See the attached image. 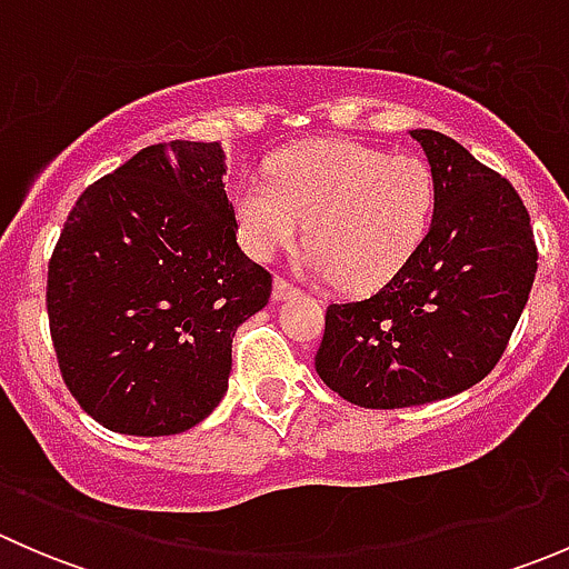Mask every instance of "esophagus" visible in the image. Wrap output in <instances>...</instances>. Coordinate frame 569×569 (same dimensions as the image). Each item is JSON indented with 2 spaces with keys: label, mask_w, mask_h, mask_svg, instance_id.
<instances>
[{
  "label": "esophagus",
  "mask_w": 569,
  "mask_h": 569,
  "mask_svg": "<svg viewBox=\"0 0 569 569\" xmlns=\"http://www.w3.org/2000/svg\"><path fill=\"white\" fill-rule=\"evenodd\" d=\"M297 291H300V289H297L295 283H289V280H286V278H280V274H278V278H274V286H272V297H274V300H289V297H295Z\"/></svg>",
  "instance_id": "esophagus-1"
}]
</instances>
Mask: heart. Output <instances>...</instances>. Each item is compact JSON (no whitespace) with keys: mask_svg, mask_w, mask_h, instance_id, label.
<instances>
[{"mask_svg":"<svg viewBox=\"0 0 569 569\" xmlns=\"http://www.w3.org/2000/svg\"><path fill=\"white\" fill-rule=\"evenodd\" d=\"M435 214L427 162L349 140H311L269 162V181L233 189L239 242L258 261L297 242L306 222V267L355 291L386 286L421 248Z\"/></svg>","mask_w":569,"mask_h":569,"instance_id":"heart-1","label":"heart"}]
</instances>
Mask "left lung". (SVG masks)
I'll return each instance as SVG.
<instances>
[{
  "mask_svg": "<svg viewBox=\"0 0 569 569\" xmlns=\"http://www.w3.org/2000/svg\"><path fill=\"white\" fill-rule=\"evenodd\" d=\"M410 137L432 168V226L377 295L327 306L317 352L325 386L371 410L427 405L485 380L537 274L518 189L440 131Z\"/></svg>",
  "mask_w": 569,
  "mask_h": 569,
  "instance_id": "1",
  "label": "left lung"
}]
</instances>
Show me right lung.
I'll use <instances>...</instances> for the list:
<instances>
[{
  "label": "right lung",
  "mask_w": 569,
  "mask_h": 569,
  "mask_svg": "<svg viewBox=\"0 0 569 569\" xmlns=\"http://www.w3.org/2000/svg\"><path fill=\"white\" fill-rule=\"evenodd\" d=\"M217 142L148 146L79 194L46 311L68 391L101 427L178 435L222 401L233 332L272 274L237 242Z\"/></svg>",
  "instance_id": "obj_1"
}]
</instances>
